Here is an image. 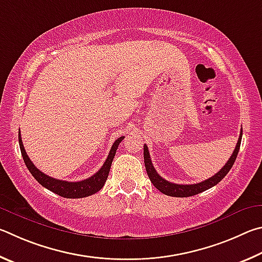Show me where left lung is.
<instances>
[{"instance_id":"1","label":"left lung","mask_w":262,"mask_h":262,"mask_svg":"<svg viewBox=\"0 0 262 262\" xmlns=\"http://www.w3.org/2000/svg\"><path fill=\"white\" fill-rule=\"evenodd\" d=\"M242 135H243V128L241 130V135L239 138H238L236 148L233 150L232 155L230 159L228 160V162L226 163L221 170H220L217 173H215L214 176H212L208 180H206L204 182L196 183V184H175V183H170L164 180L161 176L159 175L155 170L153 164H152V160H150L149 157V152H148V147L146 145H144V161H145V167H146V171H147V175L149 177L150 182L153 183V185L157 187V189L162 192L163 194L170 195V196H177V198H186V196H192L195 195L198 193H201L206 190L210 189L217 184V183L221 182L224 177H226L227 173L230 171V169L232 168L233 163L236 161V158L238 155V152H239V147H241V141H242Z\"/></svg>"}]
</instances>
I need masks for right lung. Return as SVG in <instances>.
<instances>
[{
	"mask_svg": "<svg viewBox=\"0 0 262 262\" xmlns=\"http://www.w3.org/2000/svg\"><path fill=\"white\" fill-rule=\"evenodd\" d=\"M18 139H19V147L20 152L23 155V159H24V162L26 164L27 169H29L30 172L32 173L36 181H38L41 185L49 191L54 192L64 198L69 199H76V198H85V196H89L96 193V192L102 189L105 181H107L110 167H112V162L115 158V154H116L117 147L121 141L124 139V137H119L116 139V141L113 144L112 149L108 154V158L103 163V166L100 168V170L94 173L93 176H91L87 180L80 181V182H67V181H61L56 180V178H53L46 173L41 172L38 168H36L33 162L31 161L29 155L26 154L24 145H23V141L20 138V131L18 132Z\"/></svg>",
	"mask_w": 262,
	"mask_h": 262,
	"instance_id": "right-lung-1",
	"label": "right lung"
}]
</instances>
